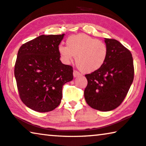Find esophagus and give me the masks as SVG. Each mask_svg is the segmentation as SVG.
Listing matches in <instances>:
<instances>
[{
	"label": "esophagus",
	"instance_id": "esophagus-1",
	"mask_svg": "<svg viewBox=\"0 0 146 146\" xmlns=\"http://www.w3.org/2000/svg\"><path fill=\"white\" fill-rule=\"evenodd\" d=\"M79 75H80V73L78 72L77 71H76V70L73 71V77H77Z\"/></svg>",
	"mask_w": 146,
	"mask_h": 146
}]
</instances>
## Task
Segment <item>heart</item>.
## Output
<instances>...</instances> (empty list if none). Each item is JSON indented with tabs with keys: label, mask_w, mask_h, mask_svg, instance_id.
Wrapping results in <instances>:
<instances>
[{
	"label": "heart",
	"mask_w": 146,
	"mask_h": 146,
	"mask_svg": "<svg viewBox=\"0 0 146 146\" xmlns=\"http://www.w3.org/2000/svg\"><path fill=\"white\" fill-rule=\"evenodd\" d=\"M66 45H61L58 48L61 60L69 64L76 57V63L82 72H94L105 63L108 55L107 46L96 38L84 34L74 35L67 39Z\"/></svg>",
	"instance_id": "obj_1"
}]
</instances>
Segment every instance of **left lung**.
Masks as SVG:
<instances>
[{
    "instance_id": "8db88e82",
    "label": "left lung",
    "mask_w": 146,
    "mask_h": 146,
    "mask_svg": "<svg viewBox=\"0 0 146 146\" xmlns=\"http://www.w3.org/2000/svg\"><path fill=\"white\" fill-rule=\"evenodd\" d=\"M108 48L105 63L98 70L87 74L84 91L87 103L94 109L110 111L120 106L134 80L132 53L114 39L104 38Z\"/></svg>"
}]
</instances>
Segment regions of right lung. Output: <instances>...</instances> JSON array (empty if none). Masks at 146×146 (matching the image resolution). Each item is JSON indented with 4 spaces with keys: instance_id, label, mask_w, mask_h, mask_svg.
<instances>
[{
    "instance_id": "add662e5",
    "label": "right lung",
    "mask_w": 146,
    "mask_h": 146,
    "mask_svg": "<svg viewBox=\"0 0 146 146\" xmlns=\"http://www.w3.org/2000/svg\"><path fill=\"white\" fill-rule=\"evenodd\" d=\"M64 35H42L18 50L14 67L18 93L23 103L35 111L57 108L63 85L73 79V67L59 59L58 48Z\"/></svg>"
}]
</instances>
